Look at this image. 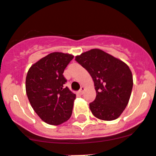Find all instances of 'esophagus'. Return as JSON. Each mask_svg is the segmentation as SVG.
I'll list each match as a JSON object with an SVG mask.
<instances>
[{
  "instance_id": "esophagus-1",
  "label": "esophagus",
  "mask_w": 156,
  "mask_h": 156,
  "mask_svg": "<svg viewBox=\"0 0 156 156\" xmlns=\"http://www.w3.org/2000/svg\"><path fill=\"white\" fill-rule=\"evenodd\" d=\"M84 90H85V88L83 87H81V89H80V90H79V93L81 94V95H83V92H84Z\"/></svg>"
}]
</instances>
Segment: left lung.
<instances>
[{
  "instance_id": "obj_1",
  "label": "left lung",
  "mask_w": 156,
  "mask_h": 156,
  "mask_svg": "<svg viewBox=\"0 0 156 156\" xmlns=\"http://www.w3.org/2000/svg\"><path fill=\"white\" fill-rule=\"evenodd\" d=\"M75 61L91 75L96 97L90 104L95 117L112 121L126 108L133 86L129 66L121 60L98 49H93L75 57Z\"/></svg>"
}]
</instances>
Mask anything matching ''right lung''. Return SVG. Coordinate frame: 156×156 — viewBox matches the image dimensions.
<instances>
[{
    "mask_svg": "<svg viewBox=\"0 0 156 156\" xmlns=\"http://www.w3.org/2000/svg\"><path fill=\"white\" fill-rule=\"evenodd\" d=\"M74 56L52 52L32 65L26 78V92L31 106L44 122L59 125L73 112L75 94L64 87V69Z\"/></svg>",
    "mask_w": 156,
    "mask_h": 156,
    "instance_id": "1",
    "label": "right lung"
}]
</instances>
